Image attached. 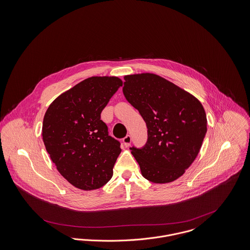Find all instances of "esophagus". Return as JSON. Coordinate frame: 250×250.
<instances>
[{"label":"esophagus","instance_id":"34e87169","mask_svg":"<svg viewBox=\"0 0 250 250\" xmlns=\"http://www.w3.org/2000/svg\"><path fill=\"white\" fill-rule=\"evenodd\" d=\"M131 141H132V139H131V136H130V135H126L125 138L123 139V143H124L125 146H126V147L130 146Z\"/></svg>","mask_w":250,"mask_h":250}]
</instances>
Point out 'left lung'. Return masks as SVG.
<instances>
[{
	"label": "left lung",
	"instance_id": "obj_1",
	"mask_svg": "<svg viewBox=\"0 0 250 250\" xmlns=\"http://www.w3.org/2000/svg\"><path fill=\"white\" fill-rule=\"evenodd\" d=\"M124 79V95L147 127L145 146L130 147L142 175L157 184L172 182L200 150L207 131L205 110L192 94L155 74Z\"/></svg>",
	"mask_w": 250,
	"mask_h": 250
}]
</instances>
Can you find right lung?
<instances>
[{"instance_id":"add662e5","label":"right lung","mask_w":250,"mask_h":250,"mask_svg":"<svg viewBox=\"0 0 250 250\" xmlns=\"http://www.w3.org/2000/svg\"><path fill=\"white\" fill-rule=\"evenodd\" d=\"M123 82L117 77H91L62 93L45 113L42 137L60 174L84 191L106 184L121 153L108 135L101 113Z\"/></svg>"}]
</instances>
